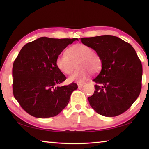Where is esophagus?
I'll return each instance as SVG.
<instances>
[{"label": "esophagus", "instance_id": "1", "mask_svg": "<svg viewBox=\"0 0 149 149\" xmlns=\"http://www.w3.org/2000/svg\"><path fill=\"white\" fill-rule=\"evenodd\" d=\"M78 86L79 88H82L83 86V83H78Z\"/></svg>", "mask_w": 149, "mask_h": 149}]
</instances>
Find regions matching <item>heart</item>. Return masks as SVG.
Here are the masks:
<instances>
[{
  "label": "heart",
  "instance_id": "heart-1",
  "mask_svg": "<svg viewBox=\"0 0 149 149\" xmlns=\"http://www.w3.org/2000/svg\"><path fill=\"white\" fill-rule=\"evenodd\" d=\"M66 53V55L58 56L56 64L58 68L65 74H70L76 64L78 68L69 77L70 81L83 83L88 78L90 73L95 74L101 69V57L86 45H74L68 49Z\"/></svg>",
  "mask_w": 149,
  "mask_h": 149
}]
</instances>
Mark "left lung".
<instances>
[{"label":"left lung","mask_w":149,"mask_h":149,"mask_svg":"<svg viewBox=\"0 0 149 149\" xmlns=\"http://www.w3.org/2000/svg\"><path fill=\"white\" fill-rule=\"evenodd\" d=\"M101 57L102 68L93 81L95 91L88 100L99 114L115 117L127 111L139 97L142 66L131 45L113 35L81 38Z\"/></svg>","instance_id":"1"}]
</instances>
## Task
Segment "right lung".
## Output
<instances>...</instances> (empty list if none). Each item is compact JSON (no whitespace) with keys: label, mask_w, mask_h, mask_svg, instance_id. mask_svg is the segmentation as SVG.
Listing matches in <instances>:
<instances>
[{"label":"right lung","mask_w":149,"mask_h":149,"mask_svg":"<svg viewBox=\"0 0 149 149\" xmlns=\"http://www.w3.org/2000/svg\"><path fill=\"white\" fill-rule=\"evenodd\" d=\"M76 40L78 39L40 37L21 49L12 68L13 93L30 115L51 118L68 105L78 86L73 83L58 86L66 78L56 61L62 51Z\"/></svg>","instance_id":"right-lung-1"}]
</instances>
